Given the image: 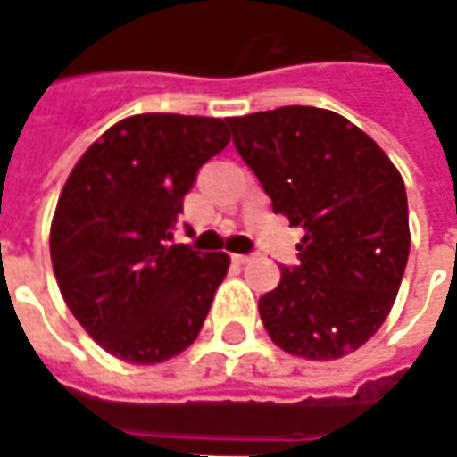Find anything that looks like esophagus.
<instances>
[{"label":"esophagus","instance_id":"34e87169","mask_svg":"<svg viewBox=\"0 0 457 457\" xmlns=\"http://www.w3.org/2000/svg\"><path fill=\"white\" fill-rule=\"evenodd\" d=\"M232 260H235L237 265H247V262H253V255H232Z\"/></svg>","mask_w":457,"mask_h":457}]
</instances>
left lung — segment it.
Wrapping results in <instances>:
<instances>
[{"mask_svg": "<svg viewBox=\"0 0 457 457\" xmlns=\"http://www.w3.org/2000/svg\"><path fill=\"white\" fill-rule=\"evenodd\" d=\"M273 210L306 235L260 319L283 352L331 361L385 323L410 255L407 192L377 141L334 111L283 105L228 119Z\"/></svg>", "mask_w": 457, "mask_h": 457, "instance_id": "left-lung-1", "label": "left lung"}]
</instances>
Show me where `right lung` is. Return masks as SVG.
<instances>
[{"label": "right lung", "instance_id": "right-lung-1", "mask_svg": "<svg viewBox=\"0 0 457 457\" xmlns=\"http://www.w3.org/2000/svg\"><path fill=\"white\" fill-rule=\"evenodd\" d=\"M228 144V120L141 113L72 166L50 258L72 316L111 356L159 364L199 337L229 255L169 240L199 166Z\"/></svg>", "mask_w": 457, "mask_h": 457}]
</instances>
